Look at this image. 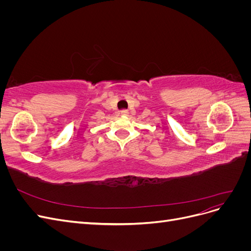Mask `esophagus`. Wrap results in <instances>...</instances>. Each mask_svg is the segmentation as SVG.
<instances>
[{"mask_svg": "<svg viewBox=\"0 0 251 251\" xmlns=\"http://www.w3.org/2000/svg\"><path fill=\"white\" fill-rule=\"evenodd\" d=\"M120 114L123 116H127L128 115V112L126 110H123V111H120Z\"/></svg>", "mask_w": 251, "mask_h": 251, "instance_id": "obj_1", "label": "esophagus"}]
</instances>
